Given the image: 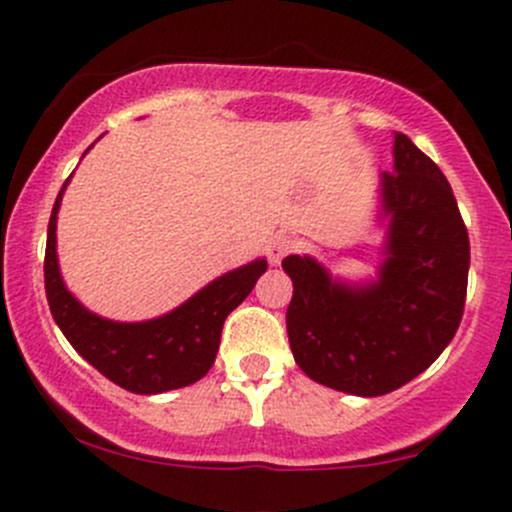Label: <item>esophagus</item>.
Wrapping results in <instances>:
<instances>
[{"instance_id":"obj_1","label":"esophagus","mask_w":512,"mask_h":512,"mask_svg":"<svg viewBox=\"0 0 512 512\" xmlns=\"http://www.w3.org/2000/svg\"><path fill=\"white\" fill-rule=\"evenodd\" d=\"M292 247H294V242L289 240L287 235H275L270 240V245H267V255H270V262L272 265H280L282 260H285V255L287 252H292Z\"/></svg>"}]
</instances>
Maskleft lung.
<instances>
[{
  "mask_svg": "<svg viewBox=\"0 0 512 512\" xmlns=\"http://www.w3.org/2000/svg\"><path fill=\"white\" fill-rule=\"evenodd\" d=\"M376 225L384 245L371 280L334 277L312 255L282 260L294 361L317 384L364 399L409 384L451 344L471 267L451 185L404 133H394V173L379 175Z\"/></svg>",
  "mask_w": 512,
  "mask_h": 512,
  "instance_id": "8db88e82",
  "label": "left lung"
}]
</instances>
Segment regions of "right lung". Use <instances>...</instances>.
<instances>
[{
    "label": "right lung",
    "mask_w": 512,
    "mask_h": 512,
    "mask_svg": "<svg viewBox=\"0 0 512 512\" xmlns=\"http://www.w3.org/2000/svg\"><path fill=\"white\" fill-rule=\"evenodd\" d=\"M69 180L56 195L46 232L44 285L54 322L94 369L133 394H163L200 381L215 364L227 314L242 304L255 282L265 275L267 260L257 257L215 277L180 307L146 322L101 317L69 292L59 270L56 218Z\"/></svg>",
    "instance_id": "obj_1"
}]
</instances>
